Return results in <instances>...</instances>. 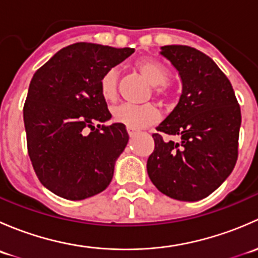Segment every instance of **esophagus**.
I'll return each mask as SVG.
<instances>
[{
	"instance_id": "34e87169",
	"label": "esophagus",
	"mask_w": 258,
	"mask_h": 258,
	"mask_svg": "<svg viewBox=\"0 0 258 258\" xmlns=\"http://www.w3.org/2000/svg\"><path fill=\"white\" fill-rule=\"evenodd\" d=\"M127 132H128L130 137H134L135 135H136L137 132H139V130H136V128H132V127H127Z\"/></svg>"
}]
</instances>
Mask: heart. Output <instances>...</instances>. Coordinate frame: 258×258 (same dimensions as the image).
I'll return each instance as SVG.
<instances>
[{
	"label": "heart",
	"mask_w": 258,
	"mask_h": 258,
	"mask_svg": "<svg viewBox=\"0 0 258 258\" xmlns=\"http://www.w3.org/2000/svg\"><path fill=\"white\" fill-rule=\"evenodd\" d=\"M136 67L140 74L153 86L155 93L158 97L166 100L170 96L167 86H166V82L170 77V72L162 63L155 59H142L136 64ZM117 82H118V71L116 69L107 70L101 77L100 92L106 101H113L116 98ZM112 117L118 123L137 130L155 123L160 117V113L157 108L150 103L144 106L122 103L113 107Z\"/></svg>",
	"instance_id": "1"
}]
</instances>
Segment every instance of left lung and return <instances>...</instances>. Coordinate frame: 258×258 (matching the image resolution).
<instances>
[{
	"instance_id": "left-lung-1",
	"label": "left lung",
	"mask_w": 258,
	"mask_h": 258,
	"mask_svg": "<svg viewBox=\"0 0 258 258\" xmlns=\"http://www.w3.org/2000/svg\"><path fill=\"white\" fill-rule=\"evenodd\" d=\"M160 54L178 71L182 93L157 131L179 136L155 150L147 173L160 192L178 201L205 199L223 183L237 161L241 110L231 82L212 58L188 46H162Z\"/></svg>"
}]
</instances>
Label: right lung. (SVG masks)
Listing matches in <instances>:
<instances>
[{
    "instance_id": "obj_1",
    "label": "right lung",
    "mask_w": 258,
    "mask_h": 258,
    "mask_svg": "<svg viewBox=\"0 0 258 258\" xmlns=\"http://www.w3.org/2000/svg\"><path fill=\"white\" fill-rule=\"evenodd\" d=\"M134 52L74 43L33 75L23 106L28 156L41 183L52 194L80 201L110 184L128 134L122 123L100 124L111 118L100 80Z\"/></svg>"
}]
</instances>
